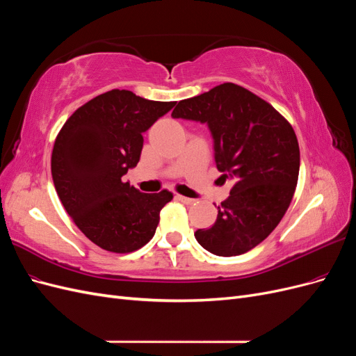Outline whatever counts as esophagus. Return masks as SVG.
I'll return each mask as SVG.
<instances>
[{"instance_id": "1", "label": "esophagus", "mask_w": 356, "mask_h": 356, "mask_svg": "<svg viewBox=\"0 0 356 356\" xmlns=\"http://www.w3.org/2000/svg\"><path fill=\"white\" fill-rule=\"evenodd\" d=\"M177 199L179 200V202H182V203H184V204H193V203H195L196 200L195 199H190V197H186V196H177Z\"/></svg>"}]
</instances>
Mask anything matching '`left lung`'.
<instances>
[{
    "mask_svg": "<svg viewBox=\"0 0 356 356\" xmlns=\"http://www.w3.org/2000/svg\"><path fill=\"white\" fill-rule=\"evenodd\" d=\"M174 118L207 123L221 178L233 179L211 229L195 233L204 250L233 257L261 243L293 200L300 148L293 126L264 99L234 83L179 101Z\"/></svg>",
    "mask_w": 356,
    "mask_h": 356,
    "instance_id": "left-lung-1",
    "label": "left lung"
}]
</instances>
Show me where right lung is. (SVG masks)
I'll return each mask as SVG.
<instances>
[{
  "label": "right lung",
  "instance_id": "1",
  "mask_svg": "<svg viewBox=\"0 0 356 356\" xmlns=\"http://www.w3.org/2000/svg\"><path fill=\"white\" fill-rule=\"evenodd\" d=\"M177 102L148 101L131 90H110L68 118L51 153L58 196L86 238L126 254L153 238L172 193H141L123 175L138 165L144 138Z\"/></svg>",
  "mask_w": 356,
  "mask_h": 356
}]
</instances>
